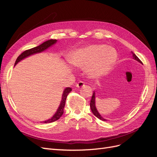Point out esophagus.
<instances>
[{
    "label": "esophagus",
    "mask_w": 157,
    "mask_h": 157,
    "mask_svg": "<svg viewBox=\"0 0 157 157\" xmlns=\"http://www.w3.org/2000/svg\"><path fill=\"white\" fill-rule=\"evenodd\" d=\"M84 86V83L82 81H79L76 84V87L77 88H82Z\"/></svg>",
    "instance_id": "esophagus-1"
}]
</instances>
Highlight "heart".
Instances as JSON below:
<instances>
[{
	"label": "heart",
	"mask_w": 157,
	"mask_h": 157,
	"mask_svg": "<svg viewBox=\"0 0 157 157\" xmlns=\"http://www.w3.org/2000/svg\"><path fill=\"white\" fill-rule=\"evenodd\" d=\"M117 58L115 49L103 44H90L76 50L71 57V63L87 69L92 76H99L111 68Z\"/></svg>",
	"instance_id": "obj_1"
}]
</instances>
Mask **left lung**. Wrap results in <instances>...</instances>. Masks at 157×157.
Segmentation results:
<instances>
[{
    "mask_svg": "<svg viewBox=\"0 0 157 157\" xmlns=\"http://www.w3.org/2000/svg\"><path fill=\"white\" fill-rule=\"evenodd\" d=\"M133 58H134V59H136V61H139L140 63H142V61L138 58H137V56L135 54H133ZM90 108H91L92 112L93 113V114H94L95 116H96L97 118H98L99 119H100V120H101L103 121H107L106 119H105V118H103L100 115H99V113L97 111L96 105H95V92L93 93V95H92V99H91V101H90Z\"/></svg>",
    "mask_w": 157,
    "mask_h": 157,
    "instance_id": "obj_1",
    "label": "left lung"
}]
</instances>
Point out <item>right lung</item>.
Here are the masks:
<instances>
[{
	"label": "right lung",
	"mask_w": 157,
	"mask_h": 157,
	"mask_svg": "<svg viewBox=\"0 0 157 157\" xmlns=\"http://www.w3.org/2000/svg\"><path fill=\"white\" fill-rule=\"evenodd\" d=\"M56 41H57V40L50 39L49 40H47V41L43 42V43H42L40 45H39V46L35 47V48H31V49H29V50H27L24 51L23 52V53H21L20 56L17 57V58L16 61L14 65H16L19 62V61H20L23 59L25 58L26 57H28V56H29L33 55L34 54L39 53V52L44 51V50L49 48V47L51 46L52 45H53L54 44H55ZM71 90H72V89H71V88H69V87L66 88L65 89L64 92L63 93V95H62V99H61V103H60V105L59 106L58 111H57V112L55 113V115L53 117H52L50 118V119H48V121L43 122L44 123H50V122H55L56 121H58L59 118L61 116H62L63 113V109H64V107H65L66 99H67L68 94L71 92Z\"/></svg>",
	"instance_id": "1"
}]
</instances>
